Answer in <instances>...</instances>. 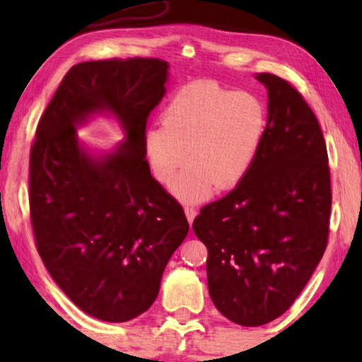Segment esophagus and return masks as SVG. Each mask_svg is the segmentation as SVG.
Instances as JSON below:
<instances>
[{
    "label": "esophagus",
    "mask_w": 362,
    "mask_h": 362,
    "mask_svg": "<svg viewBox=\"0 0 362 362\" xmlns=\"http://www.w3.org/2000/svg\"><path fill=\"white\" fill-rule=\"evenodd\" d=\"M196 214H198V209H196V207H193V206H187V207H185V216H187V218H188V223H189V225L193 223Z\"/></svg>",
    "instance_id": "esophagus-1"
}]
</instances>
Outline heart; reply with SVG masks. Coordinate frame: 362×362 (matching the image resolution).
Wrapping results in <instances>:
<instances>
[{
	"mask_svg": "<svg viewBox=\"0 0 362 362\" xmlns=\"http://www.w3.org/2000/svg\"><path fill=\"white\" fill-rule=\"evenodd\" d=\"M267 132V110L259 97L228 89L216 81L185 84L173 95L161 122L146 127L144 150L151 174L173 183L182 201L209 196L216 185L231 188L252 166Z\"/></svg>",
	"mask_w": 362,
	"mask_h": 362,
	"instance_id": "b5f03b06",
	"label": "heart"
}]
</instances>
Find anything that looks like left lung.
Returning a JSON list of instances; mask_svg holds the SVG:
<instances>
[{
    "mask_svg": "<svg viewBox=\"0 0 362 362\" xmlns=\"http://www.w3.org/2000/svg\"><path fill=\"white\" fill-rule=\"evenodd\" d=\"M268 121L249 173L194 218L207 247V286L225 317L254 327L296 302L329 238L330 170L320 122L293 86L272 73Z\"/></svg>",
    "mask_w": 362,
    "mask_h": 362,
    "instance_id": "8db88e82",
    "label": "left lung"
}]
</instances>
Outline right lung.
Instances as JSON below:
<instances>
[{
    "instance_id": "add662e5",
    "label": "right lung",
    "mask_w": 362,
    "mask_h": 362,
    "mask_svg": "<svg viewBox=\"0 0 362 362\" xmlns=\"http://www.w3.org/2000/svg\"><path fill=\"white\" fill-rule=\"evenodd\" d=\"M168 62L108 59L73 65L36 127L30 217L49 274L78 308L124 322L155 302L170 255L188 233L179 201L150 174L144 134L166 94ZM113 112L127 140L93 157L76 126Z\"/></svg>"
}]
</instances>
